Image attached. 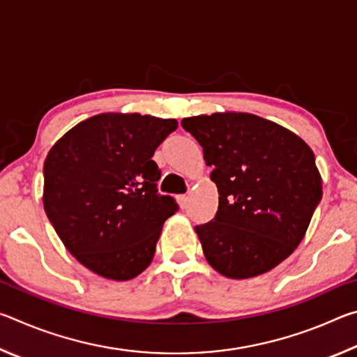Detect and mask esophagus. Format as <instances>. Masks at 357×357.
Instances as JSON below:
<instances>
[{
	"label": "esophagus",
	"mask_w": 357,
	"mask_h": 357,
	"mask_svg": "<svg viewBox=\"0 0 357 357\" xmlns=\"http://www.w3.org/2000/svg\"><path fill=\"white\" fill-rule=\"evenodd\" d=\"M178 202H179V206L184 209L187 206V203H189V195H179Z\"/></svg>",
	"instance_id": "esophagus-1"
}]
</instances>
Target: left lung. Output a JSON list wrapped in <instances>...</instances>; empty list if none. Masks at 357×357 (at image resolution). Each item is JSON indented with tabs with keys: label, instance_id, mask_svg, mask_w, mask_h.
I'll return each instance as SVG.
<instances>
[{
	"label": "left lung",
	"instance_id": "left-lung-1",
	"mask_svg": "<svg viewBox=\"0 0 357 357\" xmlns=\"http://www.w3.org/2000/svg\"><path fill=\"white\" fill-rule=\"evenodd\" d=\"M203 148L219 208L197 225L208 263L228 279H250L301 244L323 197L315 155L302 138L250 113L184 118Z\"/></svg>",
	"mask_w": 357,
	"mask_h": 357
}]
</instances>
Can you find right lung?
Segmentation results:
<instances>
[{
  "instance_id": "1",
  "label": "right lung",
  "mask_w": 357,
  "mask_h": 357,
  "mask_svg": "<svg viewBox=\"0 0 357 357\" xmlns=\"http://www.w3.org/2000/svg\"><path fill=\"white\" fill-rule=\"evenodd\" d=\"M176 119L102 113L64 134L44 164V209L72 255L112 280H130L153 261L162 225L178 211L157 192L154 151Z\"/></svg>"
}]
</instances>
